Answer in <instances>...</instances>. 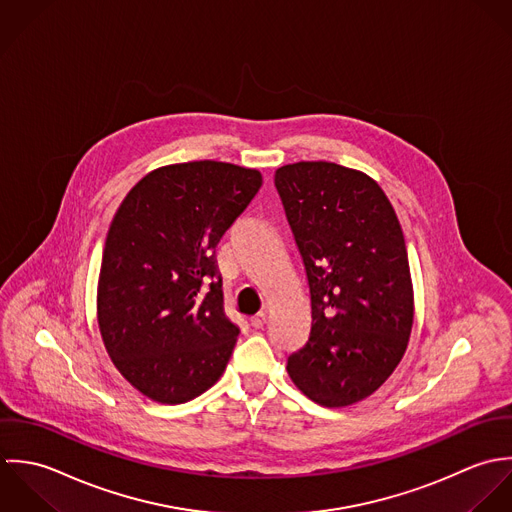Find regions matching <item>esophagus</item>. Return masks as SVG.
<instances>
[{
    "instance_id": "obj_1",
    "label": "esophagus",
    "mask_w": 512,
    "mask_h": 512,
    "mask_svg": "<svg viewBox=\"0 0 512 512\" xmlns=\"http://www.w3.org/2000/svg\"><path fill=\"white\" fill-rule=\"evenodd\" d=\"M249 322H251V326H253V328H263V326H265V322H267V312H263V310H261V312H257L255 316H251V318H249Z\"/></svg>"
}]
</instances>
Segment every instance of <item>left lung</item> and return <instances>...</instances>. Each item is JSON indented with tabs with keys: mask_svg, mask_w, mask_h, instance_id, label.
Here are the masks:
<instances>
[{
	"mask_svg": "<svg viewBox=\"0 0 512 512\" xmlns=\"http://www.w3.org/2000/svg\"><path fill=\"white\" fill-rule=\"evenodd\" d=\"M307 271L310 336L287 360L295 386L324 408L374 394L408 348L413 289L398 215L366 174L332 162L275 172Z\"/></svg>",
	"mask_w": 512,
	"mask_h": 512,
	"instance_id": "8db88e82",
	"label": "left lung"
}]
</instances>
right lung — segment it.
<instances>
[{
    "instance_id": "obj_1",
    "label": "right lung",
    "mask_w": 512,
    "mask_h": 512,
    "mask_svg": "<svg viewBox=\"0 0 512 512\" xmlns=\"http://www.w3.org/2000/svg\"><path fill=\"white\" fill-rule=\"evenodd\" d=\"M263 178L225 162H188L144 176L104 243L97 312L118 372L160 404H184L223 374L239 326L223 312L215 247Z\"/></svg>"
}]
</instances>
